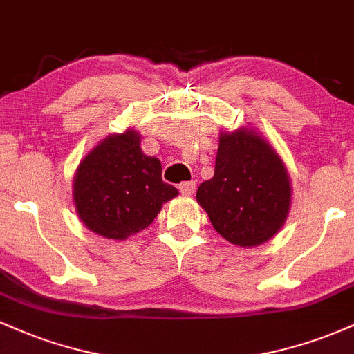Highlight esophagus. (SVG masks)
Segmentation results:
<instances>
[{
  "label": "esophagus",
  "instance_id": "esophagus-1",
  "mask_svg": "<svg viewBox=\"0 0 354 354\" xmlns=\"http://www.w3.org/2000/svg\"><path fill=\"white\" fill-rule=\"evenodd\" d=\"M178 189H180V193L185 194V196H191V194L194 193V189H196V183H194V181H185V183H181L180 186H178Z\"/></svg>",
  "mask_w": 354,
  "mask_h": 354
}]
</instances>
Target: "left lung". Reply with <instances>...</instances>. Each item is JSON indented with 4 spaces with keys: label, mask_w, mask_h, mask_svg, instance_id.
Instances as JSON below:
<instances>
[{
    "label": "left lung",
    "mask_w": 354,
    "mask_h": 354,
    "mask_svg": "<svg viewBox=\"0 0 354 354\" xmlns=\"http://www.w3.org/2000/svg\"><path fill=\"white\" fill-rule=\"evenodd\" d=\"M196 200L223 238L236 246H258L286 221L290 174L278 153L254 129L221 133L214 176L201 183Z\"/></svg>",
    "instance_id": "left-lung-1"
}]
</instances>
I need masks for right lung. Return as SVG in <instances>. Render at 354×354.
<instances>
[{"mask_svg": "<svg viewBox=\"0 0 354 354\" xmlns=\"http://www.w3.org/2000/svg\"><path fill=\"white\" fill-rule=\"evenodd\" d=\"M140 143V133L133 129L109 135L76 169V213L100 236L126 239L148 228L163 203L178 196V189L161 180L160 160L146 156Z\"/></svg>", "mask_w": 354, "mask_h": 354, "instance_id": "add662e5", "label": "right lung"}]
</instances>
